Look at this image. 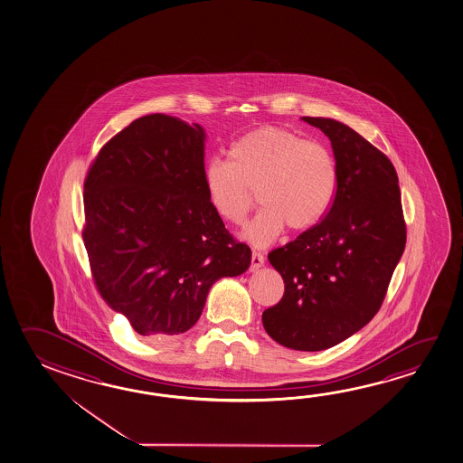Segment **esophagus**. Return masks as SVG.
Instances as JSON below:
<instances>
[{
	"label": "esophagus",
	"mask_w": 463,
	"mask_h": 463,
	"mask_svg": "<svg viewBox=\"0 0 463 463\" xmlns=\"http://www.w3.org/2000/svg\"><path fill=\"white\" fill-rule=\"evenodd\" d=\"M264 266V256L260 252H252L251 256V270L256 272L260 267Z\"/></svg>",
	"instance_id": "34e87169"
}]
</instances>
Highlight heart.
Segmentation results:
<instances>
[{"mask_svg":"<svg viewBox=\"0 0 463 463\" xmlns=\"http://www.w3.org/2000/svg\"><path fill=\"white\" fill-rule=\"evenodd\" d=\"M228 162L211 160L204 188L212 211L228 223L243 222L258 189L262 211L241 238L256 248L274 243L285 228L306 232L321 222L337 191V166L322 144L303 141L279 126L244 134L228 149Z\"/></svg>","mask_w":463,"mask_h":463,"instance_id":"b5f03b06","label":"heart"}]
</instances>
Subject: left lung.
<instances>
[{
  "label": "left lung",
  "mask_w": 463,
  "mask_h": 463,
  "mask_svg": "<svg viewBox=\"0 0 463 463\" xmlns=\"http://www.w3.org/2000/svg\"><path fill=\"white\" fill-rule=\"evenodd\" d=\"M301 119L329 137L337 191L322 222L269 252L285 293L262 313V324L280 345L321 352L352 337L379 311L407 228L392 162L337 119Z\"/></svg>",
  "instance_id": "1"
}]
</instances>
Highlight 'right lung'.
<instances>
[{"instance_id": "obj_1", "label": "right lung", "mask_w": 463, "mask_h": 463, "mask_svg": "<svg viewBox=\"0 0 463 463\" xmlns=\"http://www.w3.org/2000/svg\"><path fill=\"white\" fill-rule=\"evenodd\" d=\"M205 131L162 113L133 121L103 146L84 183V244L107 305L142 337L191 329L212 285L251 264L212 211Z\"/></svg>"}]
</instances>
